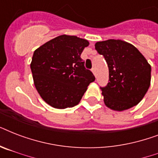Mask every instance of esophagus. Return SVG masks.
<instances>
[{"mask_svg": "<svg viewBox=\"0 0 158 158\" xmlns=\"http://www.w3.org/2000/svg\"><path fill=\"white\" fill-rule=\"evenodd\" d=\"M92 72H93V73H94V75H95V76H96V69H95V68H93V69H92Z\"/></svg>", "mask_w": 158, "mask_h": 158, "instance_id": "obj_1", "label": "esophagus"}]
</instances>
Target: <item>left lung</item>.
<instances>
[{"mask_svg": "<svg viewBox=\"0 0 158 158\" xmlns=\"http://www.w3.org/2000/svg\"><path fill=\"white\" fill-rule=\"evenodd\" d=\"M95 49L109 69L108 84L100 87L106 106L120 111L137 105L151 81V66L145 57L135 46L121 40L98 42Z\"/></svg>", "mask_w": 158, "mask_h": 158, "instance_id": "left-lung-1", "label": "left lung"}]
</instances>
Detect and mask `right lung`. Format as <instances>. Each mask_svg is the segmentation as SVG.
<instances>
[{
  "label": "right lung",
  "mask_w": 158,
  "mask_h": 158,
  "mask_svg": "<svg viewBox=\"0 0 158 158\" xmlns=\"http://www.w3.org/2000/svg\"><path fill=\"white\" fill-rule=\"evenodd\" d=\"M89 42L76 36L60 35L34 52L30 67L42 98L57 109L79 104L87 87L95 80L80 55Z\"/></svg>",
  "instance_id": "add662e5"
}]
</instances>
